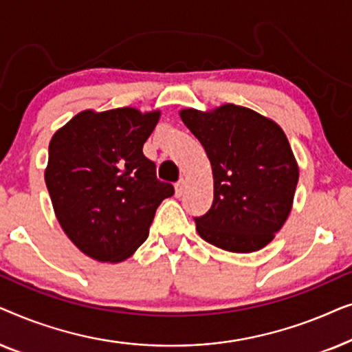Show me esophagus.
I'll use <instances>...</instances> for the list:
<instances>
[{
  "label": "esophagus",
  "mask_w": 352,
  "mask_h": 352,
  "mask_svg": "<svg viewBox=\"0 0 352 352\" xmlns=\"http://www.w3.org/2000/svg\"><path fill=\"white\" fill-rule=\"evenodd\" d=\"M184 186H186L184 179H181V181L176 182V184H175V195L176 197H181L182 195V192H184Z\"/></svg>",
  "instance_id": "1"
}]
</instances>
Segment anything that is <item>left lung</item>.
Returning a JSON list of instances; mask_svg holds the SVG:
<instances>
[{"label": "left lung", "mask_w": 352, "mask_h": 352, "mask_svg": "<svg viewBox=\"0 0 352 352\" xmlns=\"http://www.w3.org/2000/svg\"><path fill=\"white\" fill-rule=\"evenodd\" d=\"M181 118L210 158L213 205L195 216L206 242L234 253L266 247L290 214L298 165L280 126L253 110L226 104L186 109Z\"/></svg>", "instance_id": "left-lung-1"}]
</instances>
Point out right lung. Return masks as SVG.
Returning <instances> with one entry per match:
<instances>
[{"label": "right lung", "instance_id": "right-lung-1", "mask_svg": "<svg viewBox=\"0 0 352 352\" xmlns=\"http://www.w3.org/2000/svg\"><path fill=\"white\" fill-rule=\"evenodd\" d=\"M160 112H81L50 142L45 173L57 221L88 256L118 263L146 242L158 205L175 194L144 155Z\"/></svg>", "mask_w": 352, "mask_h": 352}]
</instances>
